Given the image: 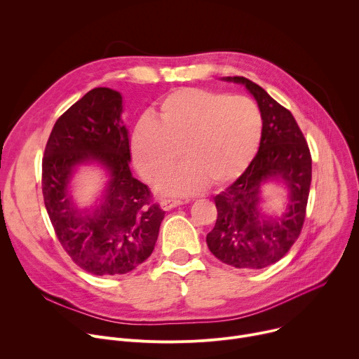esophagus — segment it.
I'll use <instances>...</instances> for the list:
<instances>
[{"label":"esophagus","mask_w":359,"mask_h":359,"mask_svg":"<svg viewBox=\"0 0 359 359\" xmlns=\"http://www.w3.org/2000/svg\"><path fill=\"white\" fill-rule=\"evenodd\" d=\"M183 202L182 201H177V199H165V201H161L160 202V208L163 209V210H170V209H175V208H177V206H180Z\"/></svg>","instance_id":"obj_1"}]
</instances>
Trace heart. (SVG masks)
<instances>
[{
    "mask_svg": "<svg viewBox=\"0 0 359 359\" xmlns=\"http://www.w3.org/2000/svg\"><path fill=\"white\" fill-rule=\"evenodd\" d=\"M260 133L262 117L246 97L180 88L160 103L157 118L139 120L132 154L139 173L154 182L173 168L180 150L184 163L157 187L183 196L205 184L219 189L235 182L250 165Z\"/></svg>",
    "mask_w": 359,
    "mask_h": 359,
    "instance_id": "heart-1",
    "label": "heart"
}]
</instances>
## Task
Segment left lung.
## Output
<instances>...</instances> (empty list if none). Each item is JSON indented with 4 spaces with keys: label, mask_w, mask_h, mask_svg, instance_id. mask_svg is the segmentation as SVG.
<instances>
[{
    "label": "left lung",
    "mask_w": 359,
    "mask_h": 359,
    "mask_svg": "<svg viewBox=\"0 0 359 359\" xmlns=\"http://www.w3.org/2000/svg\"><path fill=\"white\" fill-rule=\"evenodd\" d=\"M222 80L242 84L256 100L262 135L243 175L213 198L217 219L206 243L226 265L262 269L283 257L301 233L312 177L311 153L292 113L262 87L238 76ZM272 182L287 190L282 215L265 214L262 208L263 187Z\"/></svg>",
    "instance_id": "left-lung-1"
}]
</instances>
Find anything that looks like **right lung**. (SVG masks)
<instances>
[{
  "label": "right lung",
  "mask_w": 359,
  "mask_h": 359,
  "mask_svg": "<svg viewBox=\"0 0 359 359\" xmlns=\"http://www.w3.org/2000/svg\"><path fill=\"white\" fill-rule=\"evenodd\" d=\"M123 95L97 87L54 124L43 158V196L55 235L74 264L97 276L123 275L151 255L165 212L130 170ZM105 172L107 186L90 207L74 199L80 167Z\"/></svg>",
  "instance_id": "1"
}]
</instances>
